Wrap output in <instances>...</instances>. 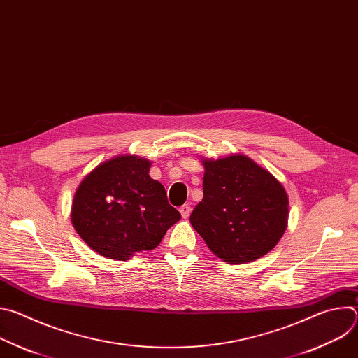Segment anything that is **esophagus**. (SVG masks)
Wrapping results in <instances>:
<instances>
[{
	"label": "esophagus",
	"instance_id": "34e87169",
	"mask_svg": "<svg viewBox=\"0 0 358 358\" xmlns=\"http://www.w3.org/2000/svg\"><path fill=\"white\" fill-rule=\"evenodd\" d=\"M180 214H181V217L184 218V220H187L188 217H189V214H191V207L188 206V203H184L182 207H180Z\"/></svg>",
	"mask_w": 358,
	"mask_h": 358
}]
</instances>
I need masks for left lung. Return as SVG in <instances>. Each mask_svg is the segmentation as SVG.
<instances>
[{
  "instance_id": "left-lung-1",
  "label": "left lung",
  "mask_w": 358,
  "mask_h": 358,
  "mask_svg": "<svg viewBox=\"0 0 358 358\" xmlns=\"http://www.w3.org/2000/svg\"><path fill=\"white\" fill-rule=\"evenodd\" d=\"M203 198L189 222L210 250L231 265L271 252L287 228V192L268 170L243 155L201 159Z\"/></svg>"
}]
</instances>
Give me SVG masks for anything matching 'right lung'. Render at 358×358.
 <instances>
[{"label":"right lung","mask_w":358,"mask_h":358,"mask_svg":"<svg viewBox=\"0 0 358 358\" xmlns=\"http://www.w3.org/2000/svg\"><path fill=\"white\" fill-rule=\"evenodd\" d=\"M150 167L147 159L120 155L96 166L76 188L72 225L101 257L127 261L134 252L155 249L180 221L163 184L150 177Z\"/></svg>","instance_id":"1"}]
</instances>
